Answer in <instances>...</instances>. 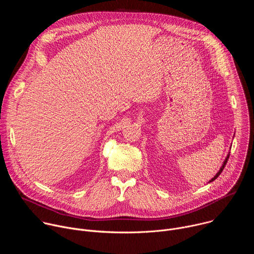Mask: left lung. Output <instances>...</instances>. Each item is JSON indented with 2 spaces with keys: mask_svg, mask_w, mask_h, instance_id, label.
I'll list each match as a JSON object with an SVG mask.
<instances>
[{
  "mask_svg": "<svg viewBox=\"0 0 254 254\" xmlns=\"http://www.w3.org/2000/svg\"><path fill=\"white\" fill-rule=\"evenodd\" d=\"M228 158H229V153H228L227 157L225 158V160H224V162H223V164H222V166H221L220 170H219L218 172H217V174H216V175H215V176H214V177H213V178H212V179H211V180L209 181V183H210V182H213V181H214V180H216L217 178H218V177H219V175H220V174L222 173V171H223V169H224V167H225V165H226V163H227V161H228Z\"/></svg>",
  "mask_w": 254,
  "mask_h": 254,
  "instance_id": "1",
  "label": "left lung"
}]
</instances>
